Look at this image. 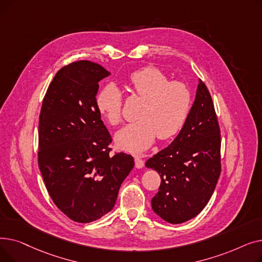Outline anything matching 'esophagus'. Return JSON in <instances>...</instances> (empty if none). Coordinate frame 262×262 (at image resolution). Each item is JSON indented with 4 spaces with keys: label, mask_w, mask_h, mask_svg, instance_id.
Masks as SVG:
<instances>
[{
    "label": "esophagus",
    "mask_w": 262,
    "mask_h": 262,
    "mask_svg": "<svg viewBox=\"0 0 262 262\" xmlns=\"http://www.w3.org/2000/svg\"><path fill=\"white\" fill-rule=\"evenodd\" d=\"M135 164L137 169H141L144 167V161L141 159L140 156H136L135 157Z\"/></svg>",
    "instance_id": "obj_1"
}]
</instances>
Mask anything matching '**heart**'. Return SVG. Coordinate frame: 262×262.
I'll return each mask as SVG.
<instances>
[{
	"label": "heart",
	"instance_id": "1",
	"mask_svg": "<svg viewBox=\"0 0 262 262\" xmlns=\"http://www.w3.org/2000/svg\"><path fill=\"white\" fill-rule=\"evenodd\" d=\"M129 82L144 103L139 110V120L119 130L116 142L122 149L139 153L152 145L157 136L168 139L182 129L189 115L191 92L185 82L170 81L169 76L155 67L133 72ZM122 93L114 84L106 85L96 94V108L112 125L122 121Z\"/></svg>",
	"mask_w": 262,
	"mask_h": 262
}]
</instances>
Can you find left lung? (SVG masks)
<instances>
[{
	"label": "left lung",
	"mask_w": 262,
	"mask_h": 262,
	"mask_svg": "<svg viewBox=\"0 0 262 262\" xmlns=\"http://www.w3.org/2000/svg\"><path fill=\"white\" fill-rule=\"evenodd\" d=\"M145 167L160 175L152 209L166 222L184 223L209 202L221 174V135L211 95L201 79L180 134Z\"/></svg>",
	"instance_id": "8db88e82"
}]
</instances>
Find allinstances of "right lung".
<instances>
[{"label": "right lung", "mask_w": 262, "mask_h": 262, "mask_svg": "<svg viewBox=\"0 0 262 262\" xmlns=\"http://www.w3.org/2000/svg\"><path fill=\"white\" fill-rule=\"evenodd\" d=\"M108 75L88 60L61 68L39 116L40 172L54 204L78 223L93 222L114 208L135 164L132 155L109 154L112 136L95 105L99 81Z\"/></svg>", "instance_id": "obj_1"}]
</instances>
